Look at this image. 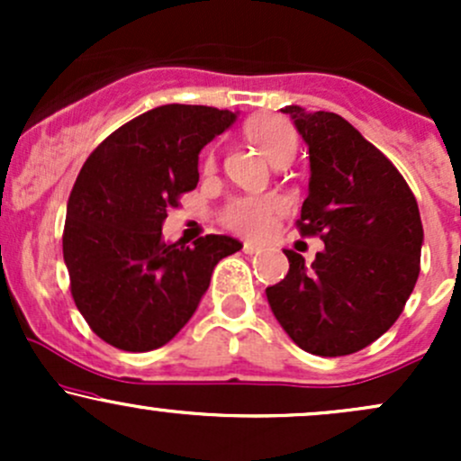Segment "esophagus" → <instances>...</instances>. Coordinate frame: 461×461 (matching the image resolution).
<instances>
[{"label":"esophagus","mask_w":461,"mask_h":461,"mask_svg":"<svg viewBox=\"0 0 461 461\" xmlns=\"http://www.w3.org/2000/svg\"><path fill=\"white\" fill-rule=\"evenodd\" d=\"M242 251L249 253V256H253V253H260L262 249L258 245H253V242H245V245H242Z\"/></svg>","instance_id":"1"}]
</instances>
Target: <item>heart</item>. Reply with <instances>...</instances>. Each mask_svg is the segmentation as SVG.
Returning <instances> with one entry per match:
<instances>
[{
	"instance_id": "b5f03b06",
	"label": "heart",
	"mask_w": 461,
	"mask_h": 461,
	"mask_svg": "<svg viewBox=\"0 0 461 461\" xmlns=\"http://www.w3.org/2000/svg\"><path fill=\"white\" fill-rule=\"evenodd\" d=\"M247 139L260 149V153L268 162L284 164L290 162V158L297 151V131L288 121L275 114H260L253 116L247 123ZM216 167L214 151L205 156L203 168L205 173H212ZM279 201L273 194L264 197H234L223 208V223L230 230L245 236H262L267 234L268 227L273 223V214L277 212Z\"/></svg>"
}]
</instances>
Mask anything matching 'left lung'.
Segmentation results:
<instances>
[{"mask_svg": "<svg viewBox=\"0 0 461 461\" xmlns=\"http://www.w3.org/2000/svg\"><path fill=\"white\" fill-rule=\"evenodd\" d=\"M310 151V193L301 236L325 249L290 268L267 299L275 319L303 351L322 357L356 353L399 319L420 273L422 223L414 193L396 167L333 113L285 105Z\"/></svg>", "mask_w": 461, "mask_h": 461, "instance_id": "8db88e82", "label": "left lung"}]
</instances>
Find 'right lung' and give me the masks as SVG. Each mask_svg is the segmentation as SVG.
I'll list each match as a JSON object with an SVG mask.
<instances>
[{
    "instance_id": "right-lung-1",
    "label": "right lung",
    "mask_w": 461,
    "mask_h": 461,
    "mask_svg": "<svg viewBox=\"0 0 461 461\" xmlns=\"http://www.w3.org/2000/svg\"><path fill=\"white\" fill-rule=\"evenodd\" d=\"M236 121L230 110L168 104L136 116L84 162L67 203L62 256L79 314L131 353L167 345L190 321L230 236L164 242L162 223L197 188L199 151Z\"/></svg>"
}]
</instances>
